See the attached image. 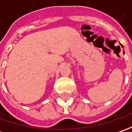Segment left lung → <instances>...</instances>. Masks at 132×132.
<instances>
[{"label": "left lung", "instance_id": "obj_1", "mask_svg": "<svg viewBox=\"0 0 132 132\" xmlns=\"http://www.w3.org/2000/svg\"><path fill=\"white\" fill-rule=\"evenodd\" d=\"M121 46H122V47H123V45H121ZM123 52H124V51H123Z\"/></svg>", "mask_w": 132, "mask_h": 132}]
</instances>
